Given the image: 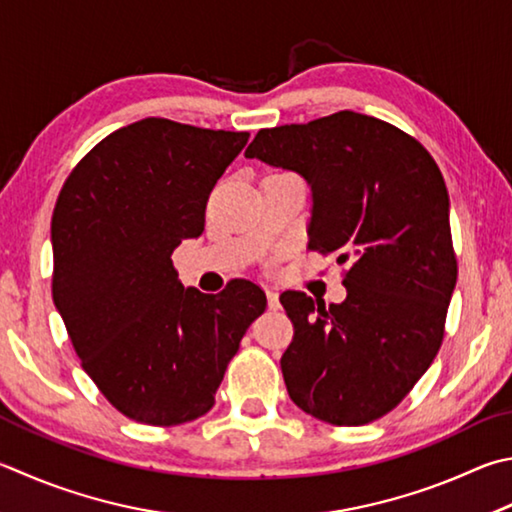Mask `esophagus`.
I'll return each mask as SVG.
<instances>
[{
    "label": "esophagus",
    "instance_id": "1",
    "mask_svg": "<svg viewBox=\"0 0 512 512\" xmlns=\"http://www.w3.org/2000/svg\"><path fill=\"white\" fill-rule=\"evenodd\" d=\"M266 300H268V309H280V293L273 291V288H266Z\"/></svg>",
    "mask_w": 512,
    "mask_h": 512
}]
</instances>
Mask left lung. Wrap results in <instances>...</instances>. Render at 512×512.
I'll list each match as a JSON object with an SVG mask.
<instances>
[{
	"instance_id": "1",
	"label": "left lung",
	"mask_w": 512,
	"mask_h": 512,
	"mask_svg": "<svg viewBox=\"0 0 512 512\" xmlns=\"http://www.w3.org/2000/svg\"><path fill=\"white\" fill-rule=\"evenodd\" d=\"M246 156L309 181V248L349 262L342 304L280 295L293 322L288 396L331 425L383 418L439 353L457 284L439 165L414 136L356 111L259 129Z\"/></svg>"
}]
</instances>
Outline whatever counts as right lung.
<instances>
[{
  "mask_svg": "<svg viewBox=\"0 0 512 512\" xmlns=\"http://www.w3.org/2000/svg\"><path fill=\"white\" fill-rule=\"evenodd\" d=\"M248 136L143 118L82 156L55 201V309L82 369L136 423L208 414L266 309L253 282L232 280L219 295L185 291L172 264L174 248L203 232L210 192Z\"/></svg>",
  "mask_w": 512,
  "mask_h": 512,
  "instance_id": "obj_1",
  "label": "right lung"
}]
</instances>
